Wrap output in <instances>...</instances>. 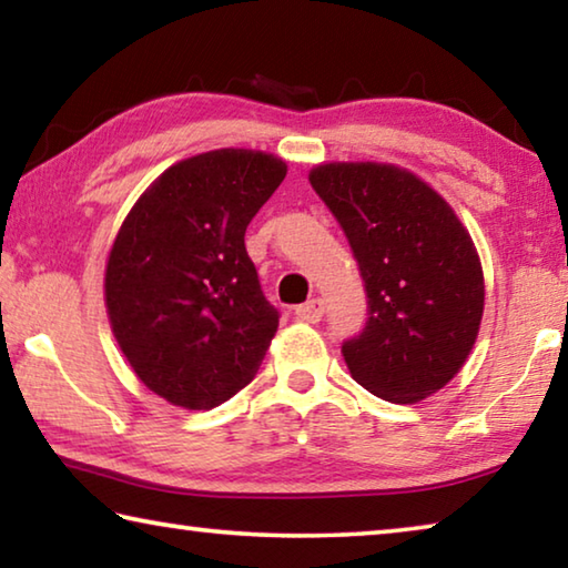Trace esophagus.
<instances>
[{
	"label": "esophagus",
	"mask_w": 568,
	"mask_h": 568,
	"mask_svg": "<svg viewBox=\"0 0 568 568\" xmlns=\"http://www.w3.org/2000/svg\"><path fill=\"white\" fill-rule=\"evenodd\" d=\"M323 313H325V307H323L321 297H313V301H307V303L295 307V315L305 323H318L323 318Z\"/></svg>",
	"instance_id": "34e87169"
}]
</instances>
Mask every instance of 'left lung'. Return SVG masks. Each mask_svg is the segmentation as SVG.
<instances>
[{"label": "left lung", "instance_id": "1", "mask_svg": "<svg viewBox=\"0 0 568 568\" xmlns=\"http://www.w3.org/2000/svg\"><path fill=\"white\" fill-rule=\"evenodd\" d=\"M313 190L358 261L368 321L343 343L353 381L390 403L434 396L464 368L484 318L474 240L444 197L388 162H325Z\"/></svg>", "mask_w": 568, "mask_h": 568}]
</instances>
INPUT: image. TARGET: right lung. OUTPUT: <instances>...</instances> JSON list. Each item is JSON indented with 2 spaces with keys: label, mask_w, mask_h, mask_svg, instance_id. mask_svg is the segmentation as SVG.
<instances>
[{
  "label": "right lung",
  "mask_w": 568,
  "mask_h": 568,
  "mask_svg": "<svg viewBox=\"0 0 568 568\" xmlns=\"http://www.w3.org/2000/svg\"><path fill=\"white\" fill-rule=\"evenodd\" d=\"M287 165L223 148L180 160L122 220L104 267L114 341L172 406L210 410L255 378L277 331L245 230Z\"/></svg>",
  "instance_id": "add662e5"
}]
</instances>
